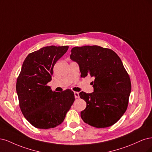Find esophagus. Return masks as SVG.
Listing matches in <instances>:
<instances>
[{"label":"esophagus","mask_w":152,"mask_h":152,"mask_svg":"<svg viewBox=\"0 0 152 152\" xmlns=\"http://www.w3.org/2000/svg\"><path fill=\"white\" fill-rule=\"evenodd\" d=\"M74 94H75V99H78V98L80 97V96H79V93L78 92H74Z\"/></svg>","instance_id":"34e87169"}]
</instances>
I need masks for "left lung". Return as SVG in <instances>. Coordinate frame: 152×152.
Wrapping results in <instances>:
<instances>
[{"label":"left lung","instance_id":"obj_1","mask_svg":"<svg viewBox=\"0 0 152 152\" xmlns=\"http://www.w3.org/2000/svg\"><path fill=\"white\" fill-rule=\"evenodd\" d=\"M71 52V59L79 65L81 76L95 77L94 92L79 94L86 103L81 119L95 128L114 124L127 109L131 90L129 76L121 58L113 50L97 45L75 47Z\"/></svg>","mask_w":152,"mask_h":152}]
</instances>
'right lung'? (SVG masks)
I'll use <instances>...</instances> for the list:
<instances>
[{
    "instance_id": "1",
    "label": "right lung",
    "mask_w": 152,
    "mask_h": 152,
    "mask_svg": "<svg viewBox=\"0 0 152 152\" xmlns=\"http://www.w3.org/2000/svg\"><path fill=\"white\" fill-rule=\"evenodd\" d=\"M68 46H47L28 54L16 82L19 107L26 119L38 129L61 124L71 109L74 92L52 91L47 84L52 80L53 67L67 51Z\"/></svg>"
}]
</instances>
